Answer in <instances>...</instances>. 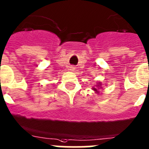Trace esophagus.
Returning a JSON list of instances; mask_svg holds the SVG:
<instances>
[{
    "label": "esophagus",
    "instance_id": "1",
    "mask_svg": "<svg viewBox=\"0 0 149 149\" xmlns=\"http://www.w3.org/2000/svg\"><path fill=\"white\" fill-rule=\"evenodd\" d=\"M70 70H74V68H70Z\"/></svg>",
    "mask_w": 149,
    "mask_h": 149
}]
</instances>
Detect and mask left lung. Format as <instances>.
<instances>
[{
	"label": "left lung",
	"mask_w": 149,
	"mask_h": 149,
	"mask_svg": "<svg viewBox=\"0 0 149 149\" xmlns=\"http://www.w3.org/2000/svg\"><path fill=\"white\" fill-rule=\"evenodd\" d=\"M93 91H96V92H98L97 89H96V88H93Z\"/></svg>",
	"instance_id": "1"
}]
</instances>
